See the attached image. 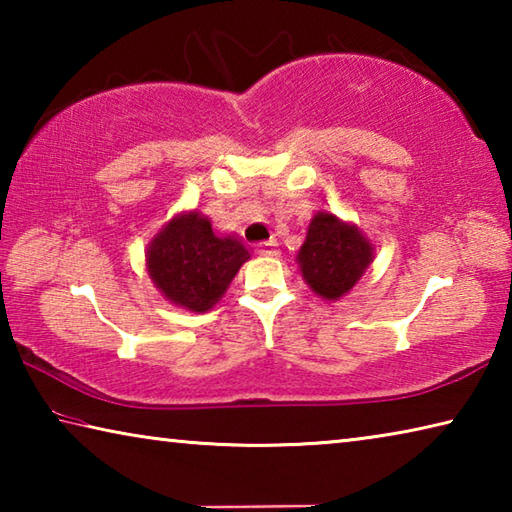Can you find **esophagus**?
<instances>
[{"mask_svg": "<svg viewBox=\"0 0 512 512\" xmlns=\"http://www.w3.org/2000/svg\"><path fill=\"white\" fill-rule=\"evenodd\" d=\"M257 253H259V255H277V241H275V239L259 241V244H257Z\"/></svg>", "mask_w": 512, "mask_h": 512, "instance_id": "obj_1", "label": "esophagus"}]
</instances>
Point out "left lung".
I'll return each instance as SVG.
<instances>
[{
	"label": "left lung",
	"instance_id": "8db88e82",
	"mask_svg": "<svg viewBox=\"0 0 512 512\" xmlns=\"http://www.w3.org/2000/svg\"><path fill=\"white\" fill-rule=\"evenodd\" d=\"M372 248L354 225L320 212L309 223L298 253L302 277L318 296L336 300L348 293L366 271Z\"/></svg>",
	"mask_w": 512,
	"mask_h": 512
}]
</instances>
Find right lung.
<instances>
[{
	"mask_svg": "<svg viewBox=\"0 0 512 512\" xmlns=\"http://www.w3.org/2000/svg\"><path fill=\"white\" fill-rule=\"evenodd\" d=\"M250 257L239 237H221L201 214L173 219L146 255L149 275L164 296L189 311H207Z\"/></svg>",
	"mask_w": 512,
	"mask_h": 512,
	"instance_id": "right-lung-1",
	"label": "right lung"
}]
</instances>
